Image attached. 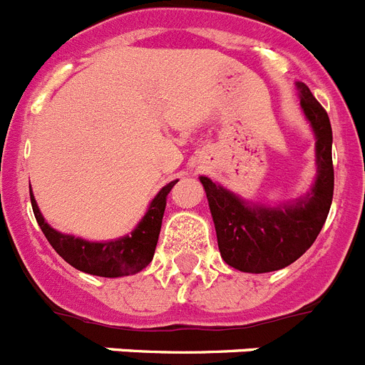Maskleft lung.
<instances>
[{
  "mask_svg": "<svg viewBox=\"0 0 365 365\" xmlns=\"http://www.w3.org/2000/svg\"><path fill=\"white\" fill-rule=\"evenodd\" d=\"M300 107L317 138V180L293 203H252L200 176L225 264L244 272H271L297 262L320 235L333 202V130L326 109L309 87L297 83Z\"/></svg>",
  "mask_w": 365,
  "mask_h": 365,
  "instance_id": "8db88e82",
  "label": "left lung"
}]
</instances>
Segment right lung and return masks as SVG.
Masks as SVG:
<instances>
[{
  "label": "right lung",
  "mask_w": 365,
  "mask_h": 365,
  "mask_svg": "<svg viewBox=\"0 0 365 365\" xmlns=\"http://www.w3.org/2000/svg\"><path fill=\"white\" fill-rule=\"evenodd\" d=\"M175 182L167 183L158 195L154 196L147 209L142 222L138 223L130 235L121 236L110 242H88V240L76 238V236L63 235L56 231L45 222L43 215L39 212V207L36 203L34 195L31 190V203L34 211L36 222L43 231L48 244L54 247V251L63 258L67 264L76 267L78 271L88 272L94 277L118 278L129 277L134 272H140L150 264L154 256V249L158 244L160 229H162L163 212L167 205V195L175 187Z\"/></svg>",
  "instance_id": "1"
}]
</instances>
